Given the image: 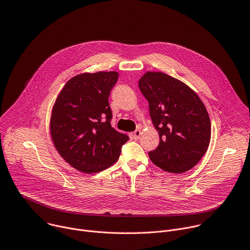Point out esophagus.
Returning <instances> with one entry per match:
<instances>
[{
  "instance_id": "34e87169",
  "label": "esophagus",
  "mask_w": 250,
  "mask_h": 250,
  "mask_svg": "<svg viewBox=\"0 0 250 250\" xmlns=\"http://www.w3.org/2000/svg\"><path fill=\"white\" fill-rule=\"evenodd\" d=\"M140 136H141V131L138 129V130H136L133 134H132V138L134 139V140H139L140 139Z\"/></svg>"
}]
</instances>
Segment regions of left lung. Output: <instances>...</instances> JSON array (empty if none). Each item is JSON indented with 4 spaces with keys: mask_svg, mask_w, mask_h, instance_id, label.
<instances>
[{
    "mask_svg": "<svg viewBox=\"0 0 250 250\" xmlns=\"http://www.w3.org/2000/svg\"><path fill=\"white\" fill-rule=\"evenodd\" d=\"M139 88L160 135V144L148 153L149 159L168 172L191 169L205 155L211 140V121L204 104L189 86L164 73H146Z\"/></svg>",
    "mask_w": 250,
    "mask_h": 250,
    "instance_id": "left-lung-1",
    "label": "left lung"
}]
</instances>
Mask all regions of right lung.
<instances>
[{"mask_svg":"<svg viewBox=\"0 0 250 250\" xmlns=\"http://www.w3.org/2000/svg\"><path fill=\"white\" fill-rule=\"evenodd\" d=\"M118 81L116 72L82 74L59 93L50 122L53 143L76 169L92 173L112 166L129 140L111 126L108 98Z\"/></svg>","mask_w":250,"mask_h":250,"instance_id":"1","label":"right lung"}]
</instances>
